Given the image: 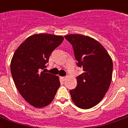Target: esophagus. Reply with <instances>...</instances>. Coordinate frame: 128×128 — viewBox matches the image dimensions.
<instances>
[{
    "label": "esophagus",
    "mask_w": 128,
    "mask_h": 128,
    "mask_svg": "<svg viewBox=\"0 0 128 128\" xmlns=\"http://www.w3.org/2000/svg\"><path fill=\"white\" fill-rule=\"evenodd\" d=\"M61 79H62L63 81H65V80L67 79V77H61Z\"/></svg>",
    "instance_id": "34e87169"
}]
</instances>
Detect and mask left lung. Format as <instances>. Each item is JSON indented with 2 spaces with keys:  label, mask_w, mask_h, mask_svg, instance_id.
I'll list each match as a JSON object with an SVG mask.
<instances>
[{
  "label": "left lung",
  "mask_w": 128,
  "mask_h": 128,
  "mask_svg": "<svg viewBox=\"0 0 128 128\" xmlns=\"http://www.w3.org/2000/svg\"><path fill=\"white\" fill-rule=\"evenodd\" d=\"M64 37L72 45L77 66L84 71L76 78V88L70 90L71 98L78 108L90 109L103 99L109 89L112 60L104 47L91 37L82 34Z\"/></svg>",
  "instance_id": "obj_1"
}]
</instances>
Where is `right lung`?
I'll list each match as a JSON object with an SVG mask.
<instances>
[{
  "label": "right lung",
  "mask_w": 128,
  "mask_h": 128,
  "mask_svg": "<svg viewBox=\"0 0 128 128\" xmlns=\"http://www.w3.org/2000/svg\"><path fill=\"white\" fill-rule=\"evenodd\" d=\"M63 40L62 36L32 35L14 53L10 62L13 80L23 98L34 107L49 105L60 87L58 76L40 71L46 68L50 55Z\"/></svg>",
  "instance_id": "obj_1"
}]
</instances>
